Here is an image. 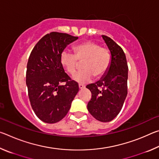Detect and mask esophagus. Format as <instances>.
<instances>
[{
  "mask_svg": "<svg viewBox=\"0 0 159 159\" xmlns=\"http://www.w3.org/2000/svg\"><path fill=\"white\" fill-rule=\"evenodd\" d=\"M79 88L80 89H83V88H85V85H83V84H79Z\"/></svg>",
  "mask_w": 159,
  "mask_h": 159,
  "instance_id": "esophagus-1",
  "label": "esophagus"
}]
</instances>
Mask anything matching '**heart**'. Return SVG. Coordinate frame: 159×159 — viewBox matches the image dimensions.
<instances>
[{"label":"heart","instance_id":"b5f03b06","mask_svg":"<svg viewBox=\"0 0 159 159\" xmlns=\"http://www.w3.org/2000/svg\"><path fill=\"white\" fill-rule=\"evenodd\" d=\"M74 55L64 50L60 55V63L66 73L73 75L82 64L83 69L73 76L76 82L84 83L90 81L94 76L99 79L107 73L111 61L109 50L102 48L93 41H85L74 47Z\"/></svg>","mask_w":159,"mask_h":159}]
</instances>
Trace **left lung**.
Here are the masks:
<instances>
[{
  "label": "left lung",
  "instance_id": "1",
  "mask_svg": "<svg viewBox=\"0 0 159 159\" xmlns=\"http://www.w3.org/2000/svg\"><path fill=\"white\" fill-rule=\"evenodd\" d=\"M111 55L107 73L95 83L88 85L92 98L88 110L97 120L109 122L119 114L128 94V66L121 48L111 39L102 36Z\"/></svg>",
  "mask_w": 159,
  "mask_h": 159
}]
</instances>
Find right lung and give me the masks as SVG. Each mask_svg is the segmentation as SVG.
<instances>
[{
    "label": "right lung",
    "instance_id": "add662e5",
    "mask_svg": "<svg viewBox=\"0 0 159 159\" xmlns=\"http://www.w3.org/2000/svg\"><path fill=\"white\" fill-rule=\"evenodd\" d=\"M79 38L51 32L35 45L26 66V83L32 109L42 121L55 123L67 114L79 92V84L71 80L60 63L65 48ZM64 82L66 84L61 86Z\"/></svg>",
    "mask_w": 159,
    "mask_h": 159
}]
</instances>
